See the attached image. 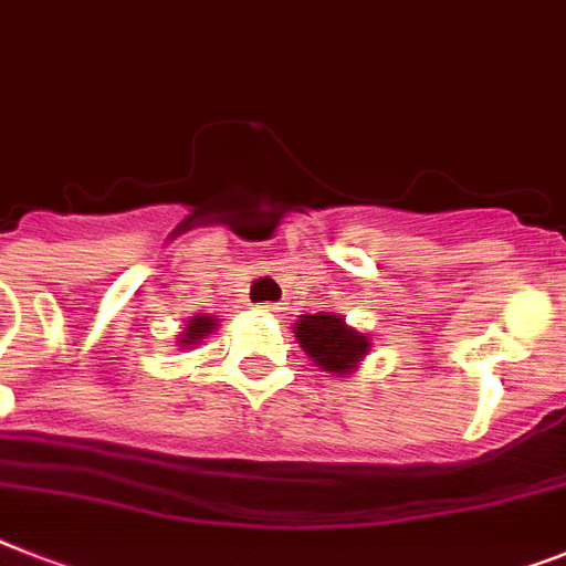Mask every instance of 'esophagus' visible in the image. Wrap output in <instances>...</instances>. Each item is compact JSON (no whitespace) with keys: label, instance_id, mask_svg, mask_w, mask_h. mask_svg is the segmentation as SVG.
Returning a JSON list of instances; mask_svg holds the SVG:
<instances>
[{"label":"esophagus","instance_id":"esophagus-1","mask_svg":"<svg viewBox=\"0 0 566 566\" xmlns=\"http://www.w3.org/2000/svg\"><path fill=\"white\" fill-rule=\"evenodd\" d=\"M280 310H283L280 303H260V312H269V315H277Z\"/></svg>","mask_w":566,"mask_h":566}]
</instances>
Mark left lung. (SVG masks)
<instances>
[{"instance_id":"obj_1","label":"left lung","mask_w":566,"mask_h":566,"mask_svg":"<svg viewBox=\"0 0 566 566\" xmlns=\"http://www.w3.org/2000/svg\"><path fill=\"white\" fill-rule=\"evenodd\" d=\"M294 338L306 349V356L317 361L329 373H349L364 358L370 338L344 324V317L317 312V315H301L294 326Z\"/></svg>"}]
</instances>
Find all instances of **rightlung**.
<instances>
[{"mask_svg": "<svg viewBox=\"0 0 566 566\" xmlns=\"http://www.w3.org/2000/svg\"><path fill=\"white\" fill-rule=\"evenodd\" d=\"M213 326H217V324H213V317L196 315L193 321L188 324V329H185V344H196V340L202 338V335H208Z\"/></svg>", "mask_w": 566, "mask_h": 566, "instance_id": "add662e5", "label": "right lung"}]
</instances>
